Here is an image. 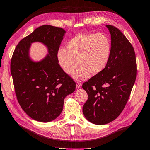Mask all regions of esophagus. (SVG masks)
I'll use <instances>...</instances> for the list:
<instances>
[{
    "instance_id": "obj_1",
    "label": "esophagus",
    "mask_w": 150,
    "mask_h": 150,
    "mask_svg": "<svg viewBox=\"0 0 150 150\" xmlns=\"http://www.w3.org/2000/svg\"><path fill=\"white\" fill-rule=\"evenodd\" d=\"M76 87L77 88H80L82 86V83L80 82H79V81H77L76 82Z\"/></svg>"
}]
</instances>
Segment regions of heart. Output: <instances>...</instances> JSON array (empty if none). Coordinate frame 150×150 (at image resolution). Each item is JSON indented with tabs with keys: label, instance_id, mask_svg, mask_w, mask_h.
Segmentation results:
<instances>
[{
	"label": "heart",
	"instance_id": "1",
	"mask_svg": "<svg viewBox=\"0 0 150 150\" xmlns=\"http://www.w3.org/2000/svg\"><path fill=\"white\" fill-rule=\"evenodd\" d=\"M66 47L67 50L64 48L58 50V63L69 75L74 73L79 64L81 65L74 76L79 80L88 79L91 73H101L107 67L111 57V41L103 34H79L71 38L67 42Z\"/></svg>",
	"mask_w": 150,
	"mask_h": 150
}]
</instances>
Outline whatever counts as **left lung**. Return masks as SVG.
Instances as JSON below:
<instances>
[{
	"mask_svg": "<svg viewBox=\"0 0 150 150\" xmlns=\"http://www.w3.org/2000/svg\"><path fill=\"white\" fill-rule=\"evenodd\" d=\"M111 34L112 53L107 67L82 84L88 98L84 104V116L95 125H105L123 111L137 76L133 47L118 28L106 25Z\"/></svg>",
	"mask_w": 150,
	"mask_h": 150,
	"instance_id": "obj_1",
	"label": "left lung"
}]
</instances>
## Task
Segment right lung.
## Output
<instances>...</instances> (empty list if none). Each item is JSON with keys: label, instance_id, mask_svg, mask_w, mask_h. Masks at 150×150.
Listing matches in <instances>:
<instances>
[{"label": "right lung", "instance_id": "obj_1", "mask_svg": "<svg viewBox=\"0 0 150 150\" xmlns=\"http://www.w3.org/2000/svg\"><path fill=\"white\" fill-rule=\"evenodd\" d=\"M66 31L44 25L19 41L11 61V73L19 105L34 120L48 122L62 113L64 100L76 89V83L58 64L57 54ZM47 46L49 54L42 60L30 59L32 42Z\"/></svg>", "mask_w": 150, "mask_h": 150}]
</instances>
